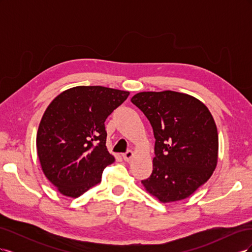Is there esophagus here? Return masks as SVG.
Segmentation results:
<instances>
[{
  "instance_id": "1",
  "label": "esophagus",
  "mask_w": 252,
  "mask_h": 252,
  "mask_svg": "<svg viewBox=\"0 0 252 252\" xmlns=\"http://www.w3.org/2000/svg\"><path fill=\"white\" fill-rule=\"evenodd\" d=\"M123 158H124V159H125L126 162H129L133 158V152L131 150H128L126 154L123 155Z\"/></svg>"
}]
</instances>
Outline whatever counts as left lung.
Segmentation results:
<instances>
[{
    "label": "left lung",
    "instance_id": "obj_1",
    "mask_svg": "<svg viewBox=\"0 0 252 252\" xmlns=\"http://www.w3.org/2000/svg\"><path fill=\"white\" fill-rule=\"evenodd\" d=\"M131 102L149 120L156 139L152 173L142 181L161 203L184 200L204 185L219 158L216 122L196 97L177 91H143Z\"/></svg>",
    "mask_w": 252,
    "mask_h": 252
}]
</instances>
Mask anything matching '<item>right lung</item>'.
Returning a JSON list of instances; mask_svg holds the SVG:
<instances>
[{
	"label": "right lung",
	"mask_w": 252,
	"mask_h": 252,
	"mask_svg": "<svg viewBox=\"0 0 252 252\" xmlns=\"http://www.w3.org/2000/svg\"><path fill=\"white\" fill-rule=\"evenodd\" d=\"M129 91L77 86L53 98L36 133V151L45 177L65 196L79 197L101 182L116 158L106 147L104 122Z\"/></svg>",
	"instance_id": "1"
}]
</instances>
